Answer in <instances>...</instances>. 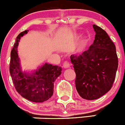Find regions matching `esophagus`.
I'll return each instance as SVG.
<instances>
[{"mask_svg":"<svg viewBox=\"0 0 125 125\" xmlns=\"http://www.w3.org/2000/svg\"><path fill=\"white\" fill-rule=\"evenodd\" d=\"M63 67L64 68H69L70 67V64L68 61H65L63 64Z\"/></svg>","mask_w":125,"mask_h":125,"instance_id":"obj_1","label":"esophagus"}]
</instances>
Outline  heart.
<instances>
[{
  "label": "heart",
  "mask_w": 125,
  "mask_h": 125,
  "mask_svg": "<svg viewBox=\"0 0 125 125\" xmlns=\"http://www.w3.org/2000/svg\"><path fill=\"white\" fill-rule=\"evenodd\" d=\"M87 44V42L86 40H81L78 42V45H77V51L78 52H81V51L83 50L85 48Z\"/></svg>",
  "instance_id": "b5f03b06"
}]
</instances>
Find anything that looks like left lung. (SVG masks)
<instances>
[{"mask_svg": "<svg viewBox=\"0 0 125 125\" xmlns=\"http://www.w3.org/2000/svg\"><path fill=\"white\" fill-rule=\"evenodd\" d=\"M93 27V43L80 55L71 56L76 90L86 100L98 99L111 89L118 65L116 47L108 34L99 26Z\"/></svg>", "mask_w": 125, "mask_h": 125, "instance_id": "left-lung-1", "label": "left lung"}]
</instances>
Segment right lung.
Masks as SVG:
<instances>
[{
	"label": "right lung",
	"instance_id": "right-lung-1",
	"mask_svg": "<svg viewBox=\"0 0 125 125\" xmlns=\"http://www.w3.org/2000/svg\"><path fill=\"white\" fill-rule=\"evenodd\" d=\"M28 31L22 32L16 37L10 54V73L15 89L22 97L34 103H43L53 96L54 82L61 74L62 68L45 63L32 74L22 72L17 48L20 38Z\"/></svg>",
	"mask_w": 125,
	"mask_h": 125
}]
</instances>
